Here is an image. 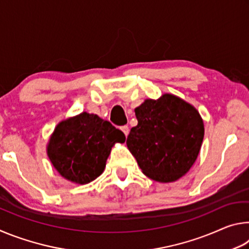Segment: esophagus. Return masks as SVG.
<instances>
[{
  "label": "esophagus",
  "mask_w": 249,
  "mask_h": 249,
  "mask_svg": "<svg viewBox=\"0 0 249 249\" xmlns=\"http://www.w3.org/2000/svg\"><path fill=\"white\" fill-rule=\"evenodd\" d=\"M121 130L124 133L125 136H127L128 133H129V127L127 125H124V126H122V127H121Z\"/></svg>",
  "instance_id": "34e87169"
}]
</instances>
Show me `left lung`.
Returning <instances> with one entry per match:
<instances>
[{
	"instance_id": "obj_1",
	"label": "left lung",
	"mask_w": 249,
	"mask_h": 249,
	"mask_svg": "<svg viewBox=\"0 0 249 249\" xmlns=\"http://www.w3.org/2000/svg\"><path fill=\"white\" fill-rule=\"evenodd\" d=\"M138 124L127 144L142 172L159 182H172L187 174L196 160L204 136L199 112L172 94L146 100L135 108Z\"/></svg>"
}]
</instances>
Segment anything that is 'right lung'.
Segmentation results:
<instances>
[{
  "label": "right lung",
  "mask_w": 249,
  "mask_h": 249,
  "mask_svg": "<svg viewBox=\"0 0 249 249\" xmlns=\"http://www.w3.org/2000/svg\"><path fill=\"white\" fill-rule=\"evenodd\" d=\"M125 140L124 133L108 121L83 112L57 125L47 154L62 177L84 184L102 174L112 146Z\"/></svg>",
  "instance_id": "right-lung-1"
}]
</instances>
